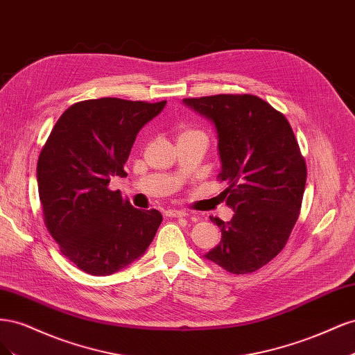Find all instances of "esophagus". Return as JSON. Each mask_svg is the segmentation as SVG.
Masks as SVG:
<instances>
[{
    "instance_id": "obj_1",
    "label": "esophagus",
    "mask_w": 355,
    "mask_h": 355,
    "mask_svg": "<svg viewBox=\"0 0 355 355\" xmlns=\"http://www.w3.org/2000/svg\"><path fill=\"white\" fill-rule=\"evenodd\" d=\"M166 213H167V216H170V218H185L188 214L185 210H178V209L167 210Z\"/></svg>"
}]
</instances>
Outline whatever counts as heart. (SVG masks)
I'll return each instance as SVG.
<instances>
[{"label":"heart","instance_id":"heart-1","mask_svg":"<svg viewBox=\"0 0 355 355\" xmlns=\"http://www.w3.org/2000/svg\"><path fill=\"white\" fill-rule=\"evenodd\" d=\"M187 132H194V130H187Z\"/></svg>","mask_w":355,"mask_h":355}]
</instances>
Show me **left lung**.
<instances>
[{"label": "left lung", "mask_w": 355, "mask_h": 355, "mask_svg": "<svg viewBox=\"0 0 355 355\" xmlns=\"http://www.w3.org/2000/svg\"><path fill=\"white\" fill-rule=\"evenodd\" d=\"M184 103L218 132L230 222L210 216L220 243L204 254L231 274L259 270L283 250L297 220L306 164L287 118L253 94H214Z\"/></svg>", "instance_id": "left-lung-1"}]
</instances>
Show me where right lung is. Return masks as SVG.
I'll list each match as a JSON object with an SVG mask.
<instances>
[{
	"label": "right lung",
	"instance_id": "right-lung-1",
	"mask_svg": "<svg viewBox=\"0 0 355 355\" xmlns=\"http://www.w3.org/2000/svg\"><path fill=\"white\" fill-rule=\"evenodd\" d=\"M166 106L118 98L73 103L60 115L37 164L44 222L60 252L80 270L110 275L141 257L163 220L108 188L124 178L139 130Z\"/></svg>",
	"mask_w": 355,
	"mask_h": 355
}]
</instances>
